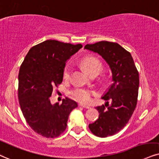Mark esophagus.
I'll return each instance as SVG.
<instances>
[{
    "mask_svg": "<svg viewBox=\"0 0 159 159\" xmlns=\"http://www.w3.org/2000/svg\"><path fill=\"white\" fill-rule=\"evenodd\" d=\"M79 106L83 107H84V108H90L89 106H86V105H83V104H80Z\"/></svg>",
    "mask_w": 159,
    "mask_h": 159,
    "instance_id": "obj_1",
    "label": "esophagus"
}]
</instances>
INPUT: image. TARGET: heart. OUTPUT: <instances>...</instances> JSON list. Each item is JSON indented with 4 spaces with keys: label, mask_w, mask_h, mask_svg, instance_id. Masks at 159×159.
Returning a JSON list of instances; mask_svg holds the SVG:
<instances>
[{
    "label": "heart",
    "mask_w": 159,
    "mask_h": 159,
    "mask_svg": "<svg viewBox=\"0 0 159 159\" xmlns=\"http://www.w3.org/2000/svg\"><path fill=\"white\" fill-rule=\"evenodd\" d=\"M82 66L91 75L94 74H99L102 68V64L99 59L95 57H86L81 62ZM71 68L69 65H67L63 71V79L68 80L70 78ZM72 97L76 101L81 103L88 104L91 101L92 97L97 95V92L86 88H77L70 92Z\"/></svg>",
    "instance_id": "1"
}]
</instances>
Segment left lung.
Segmentation results:
<instances>
[{"instance_id": "1", "label": "left lung", "mask_w": 159, "mask_h": 159, "mask_svg": "<svg viewBox=\"0 0 159 159\" xmlns=\"http://www.w3.org/2000/svg\"><path fill=\"white\" fill-rule=\"evenodd\" d=\"M85 49L97 53L109 65L113 84L102 99L107 102L96 109L99 118L89 124L95 136L105 138L113 136L127 124L136 108L139 76L130 53L116 43L100 41L87 44ZM111 101L109 105L108 100Z\"/></svg>"}]
</instances>
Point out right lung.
<instances>
[{
	"label": "right lung",
	"instance_id": "right-lung-1",
	"mask_svg": "<svg viewBox=\"0 0 159 159\" xmlns=\"http://www.w3.org/2000/svg\"><path fill=\"white\" fill-rule=\"evenodd\" d=\"M83 47L48 40L33 46L21 64L18 99L23 115L34 132L55 138L64 132L77 103L66 98L61 105L51 103L53 89L61 84L66 62Z\"/></svg>",
	"mask_w": 159,
	"mask_h": 159
}]
</instances>
